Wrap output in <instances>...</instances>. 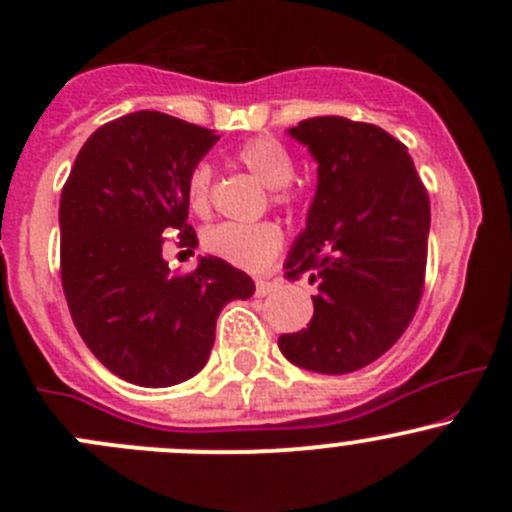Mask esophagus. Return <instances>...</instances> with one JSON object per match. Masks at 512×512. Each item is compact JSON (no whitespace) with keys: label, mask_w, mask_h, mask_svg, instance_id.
Returning <instances> with one entry per match:
<instances>
[{"label":"esophagus","mask_w":512,"mask_h":512,"mask_svg":"<svg viewBox=\"0 0 512 512\" xmlns=\"http://www.w3.org/2000/svg\"><path fill=\"white\" fill-rule=\"evenodd\" d=\"M277 287H280V282H277V280H257V282H255L257 297H265V294L275 292Z\"/></svg>","instance_id":"1"}]
</instances>
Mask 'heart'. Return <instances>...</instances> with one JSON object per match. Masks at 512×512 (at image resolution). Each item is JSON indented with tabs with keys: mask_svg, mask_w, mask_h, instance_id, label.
Segmentation results:
<instances>
[{
	"mask_svg": "<svg viewBox=\"0 0 512 512\" xmlns=\"http://www.w3.org/2000/svg\"><path fill=\"white\" fill-rule=\"evenodd\" d=\"M237 163L245 165L255 178L272 188V203L282 208H299L307 200V193L299 183H294V158L282 141L270 136H257L242 143L235 151ZM210 180L213 170L208 163H195L185 180V195L190 208L198 215L210 208ZM285 232L272 220L242 225L218 223L203 232V247L210 255L242 267V270H265L280 255Z\"/></svg>",
	"mask_w": 512,
	"mask_h": 512,
	"instance_id": "b5f03b06",
	"label": "heart"
}]
</instances>
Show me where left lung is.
Returning <instances> with one entry per match:
<instances>
[{
  "label": "left lung",
  "mask_w": 512,
  "mask_h": 512,
  "mask_svg": "<svg viewBox=\"0 0 512 512\" xmlns=\"http://www.w3.org/2000/svg\"><path fill=\"white\" fill-rule=\"evenodd\" d=\"M319 163L307 230L285 277L317 285L307 329L280 352L319 374H349L389 352L426 287L431 203L409 151L374 123L307 118L289 128Z\"/></svg>",
  "instance_id": "1"
}]
</instances>
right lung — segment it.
<instances>
[{
	"instance_id": "add662e5",
	"label": "right lung",
	"mask_w": 512,
	"mask_h": 512,
	"mask_svg": "<svg viewBox=\"0 0 512 512\" xmlns=\"http://www.w3.org/2000/svg\"><path fill=\"white\" fill-rule=\"evenodd\" d=\"M220 136L136 111L89 136L61 190V287L94 356L131 384L160 389L198 374L230 299L255 282L218 257L193 272L163 260L168 235L195 247L185 180Z\"/></svg>"
}]
</instances>
